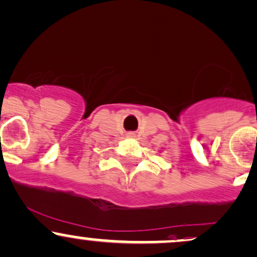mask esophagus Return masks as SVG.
<instances>
[{"label":"esophagus","mask_w":257,"mask_h":257,"mask_svg":"<svg viewBox=\"0 0 257 257\" xmlns=\"http://www.w3.org/2000/svg\"><path fill=\"white\" fill-rule=\"evenodd\" d=\"M129 137H131V135H129Z\"/></svg>","instance_id":"obj_1"}]
</instances>
